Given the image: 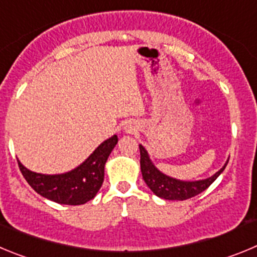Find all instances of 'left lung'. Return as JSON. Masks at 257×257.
Returning <instances> with one entry per match:
<instances>
[{
  "mask_svg": "<svg viewBox=\"0 0 257 257\" xmlns=\"http://www.w3.org/2000/svg\"><path fill=\"white\" fill-rule=\"evenodd\" d=\"M140 152L141 172H142L143 180L157 197L169 201H184L200 195L201 192L209 188L214 183L215 179L224 172L226 164L229 161V159H228L220 170H218L214 175L206 178V179L180 180L177 178L169 177V175L160 172L152 163L149 152L142 145H140Z\"/></svg>",
  "mask_w": 257,
  "mask_h": 257,
  "instance_id": "8db88e82",
  "label": "left lung"
}]
</instances>
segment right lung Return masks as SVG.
<instances>
[{"mask_svg": "<svg viewBox=\"0 0 257 257\" xmlns=\"http://www.w3.org/2000/svg\"><path fill=\"white\" fill-rule=\"evenodd\" d=\"M117 143V136L103 141L80 165L61 174H41L25 168L19 160L20 172L29 186L42 197L61 205H83L100 191L105 177V164Z\"/></svg>", "mask_w": 257, "mask_h": 257, "instance_id": "1", "label": "right lung"}]
</instances>
